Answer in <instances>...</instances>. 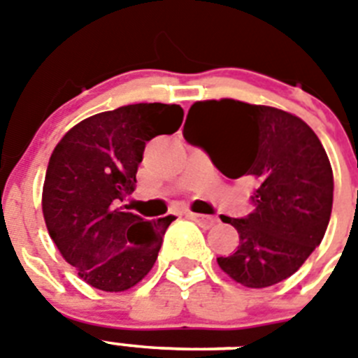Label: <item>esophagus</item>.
I'll return each mask as SVG.
<instances>
[{
	"label": "esophagus",
	"mask_w": 358,
	"mask_h": 358,
	"mask_svg": "<svg viewBox=\"0 0 358 358\" xmlns=\"http://www.w3.org/2000/svg\"><path fill=\"white\" fill-rule=\"evenodd\" d=\"M188 217L194 220V222H197L199 226L204 227V229H208V227L215 226V222H217V218L215 217H210V215H199V213H188Z\"/></svg>",
	"instance_id": "1"
}]
</instances>
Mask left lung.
I'll use <instances>...</instances> for the list:
<instances>
[{"label":"left lung","instance_id":"8db88e82","mask_svg":"<svg viewBox=\"0 0 358 358\" xmlns=\"http://www.w3.org/2000/svg\"><path fill=\"white\" fill-rule=\"evenodd\" d=\"M182 134L224 176L255 186L252 213L220 217L240 242L218 267L249 289L292 276L321 243L334 202V172L315 132L287 110L222 98L189 107Z\"/></svg>","mask_w":358,"mask_h":358}]
</instances>
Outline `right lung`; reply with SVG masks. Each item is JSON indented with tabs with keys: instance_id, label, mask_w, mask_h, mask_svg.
Here are the masks:
<instances>
[{
	"instance_id": "add662e5",
	"label": "right lung",
	"mask_w": 358,
	"mask_h": 358,
	"mask_svg": "<svg viewBox=\"0 0 358 358\" xmlns=\"http://www.w3.org/2000/svg\"><path fill=\"white\" fill-rule=\"evenodd\" d=\"M176 103H132L82 120L53 150L43 215L62 258L103 292H123L154 267L173 215L156 222L122 206L136 188L147 141L182 123Z\"/></svg>"
}]
</instances>
